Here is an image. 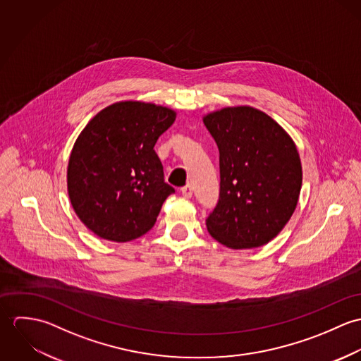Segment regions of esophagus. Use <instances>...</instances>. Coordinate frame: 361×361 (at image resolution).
<instances>
[{
	"label": "esophagus",
	"mask_w": 361,
	"mask_h": 361,
	"mask_svg": "<svg viewBox=\"0 0 361 361\" xmlns=\"http://www.w3.org/2000/svg\"><path fill=\"white\" fill-rule=\"evenodd\" d=\"M180 192H182L183 197H186V199H190V197H192V195H193V189H192V186H190V185L183 186V188L180 189Z\"/></svg>",
	"instance_id": "obj_1"
}]
</instances>
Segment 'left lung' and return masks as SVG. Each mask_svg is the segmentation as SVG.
I'll return each instance as SVG.
<instances>
[{
  "instance_id": "left-lung-1",
  "label": "left lung",
  "mask_w": 361,
  "mask_h": 361,
  "mask_svg": "<svg viewBox=\"0 0 361 361\" xmlns=\"http://www.w3.org/2000/svg\"><path fill=\"white\" fill-rule=\"evenodd\" d=\"M203 122L218 146L221 173L208 233L233 250L261 247L298 206L303 180L298 147L275 119L250 105L208 112Z\"/></svg>"
}]
</instances>
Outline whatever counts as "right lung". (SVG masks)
<instances>
[{"label": "right lung", "instance_id": "right-lung-1", "mask_svg": "<svg viewBox=\"0 0 361 361\" xmlns=\"http://www.w3.org/2000/svg\"><path fill=\"white\" fill-rule=\"evenodd\" d=\"M176 112L145 102H118L97 112L69 155L66 185L79 219L99 238L125 243L147 233L173 188L164 182L158 137Z\"/></svg>", "mask_w": 361, "mask_h": 361}]
</instances>
